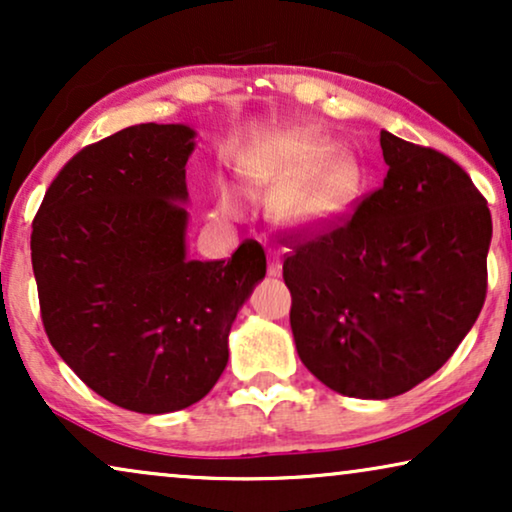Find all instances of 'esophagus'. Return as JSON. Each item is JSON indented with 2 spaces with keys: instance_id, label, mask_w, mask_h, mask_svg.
I'll return each instance as SVG.
<instances>
[{
  "instance_id": "obj_1",
  "label": "esophagus",
  "mask_w": 512,
  "mask_h": 512,
  "mask_svg": "<svg viewBox=\"0 0 512 512\" xmlns=\"http://www.w3.org/2000/svg\"><path fill=\"white\" fill-rule=\"evenodd\" d=\"M268 275H270V277H279V275H282V261H279L277 251H270V258H268Z\"/></svg>"
}]
</instances>
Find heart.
I'll list each match as a JSON object with an SVG mask.
<instances>
[{"instance_id":"b5f03b06","label":"heart","mask_w":512,"mask_h":512,"mask_svg":"<svg viewBox=\"0 0 512 512\" xmlns=\"http://www.w3.org/2000/svg\"><path fill=\"white\" fill-rule=\"evenodd\" d=\"M328 151L321 142L265 146L244 163V177L251 186L284 191L279 207L293 226H324L338 219L359 191L354 160ZM235 205V195H223V212H233Z\"/></svg>"}]
</instances>
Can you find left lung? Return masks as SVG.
Here are the masks:
<instances>
[{
  "label": "left lung",
  "mask_w": 512,
  "mask_h": 512,
  "mask_svg": "<svg viewBox=\"0 0 512 512\" xmlns=\"http://www.w3.org/2000/svg\"><path fill=\"white\" fill-rule=\"evenodd\" d=\"M387 177L352 219L284 261L305 368L352 398L405 394L471 331L487 293L492 214L443 153L380 132Z\"/></svg>",
  "instance_id": "8db88e82"
}]
</instances>
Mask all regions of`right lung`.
<instances>
[{
	"label": "right lung",
	"instance_id": "obj_1",
	"mask_svg": "<svg viewBox=\"0 0 512 512\" xmlns=\"http://www.w3.org/2000/svg\"><path fill=\"white\" fill-rule=\"evenodd\" d=\"M195 132L142 123L62 167L32 223L41 319L62 361L118 408L165 415L205 398L230 326L265 277L263 247L188 258Z\"/></svg>",
	"mask_w": 512,
	"mask_h": 512
}]
</instances>
